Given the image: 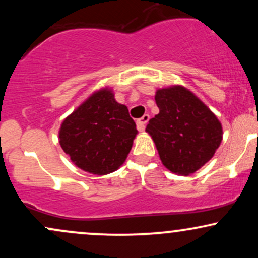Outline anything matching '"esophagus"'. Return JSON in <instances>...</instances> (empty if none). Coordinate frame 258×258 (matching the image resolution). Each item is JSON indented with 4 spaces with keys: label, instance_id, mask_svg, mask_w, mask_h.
I'll return each mask as SVG.
<instances>
[{
    "label": "esophagus",
    "instance_id": "esophagus-1",
    "mask_svg": "<svg viewBox=\"0 0 258 258\" xmlns=\"http://www.w3.org/2000/svg\"><path fill=\"white\" fill-rule=\"evenodd\" d=\"M149 119H150L149 115L146 114V115H143L141 119L137 120V128L139 130V131H143V130L146 128V125H147L148 121H149Z\"/></svg>",
    "mask_w": 258,
    "mask_h": 258
}]
</instances>
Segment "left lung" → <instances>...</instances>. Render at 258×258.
<instances>
[{
	"mask_svg": "<svg viewBox=\"0 0 258 258\" xmlns=\"http://www.w3.org/2000/svg\"><path fill=\"white\" fill-rule=\"evenodd\" d=\"M159 114L149 120L162 164L171 172L194 173L214 156L222 142V126L199 98L180 86L156 92Z\"/></svg>",
	"mask_w": 258,
	"mask_h": 258,
	"instance_id": "obj_1",
	"label": "left lung"
}]
</instances>
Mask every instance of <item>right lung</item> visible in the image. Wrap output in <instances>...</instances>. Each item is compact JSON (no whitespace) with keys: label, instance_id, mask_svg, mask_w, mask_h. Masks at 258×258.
I'll return each instance as SVG.
<instances>
[{"label":"right lung","instance_id":"add662e5","mask_svg":"<svg viewBox=\"0 0 258 258\" xmlns=\"http://www.w3.org/2000/svg\"><path fill=\"white\" fill-rule=\"evenodd\" d=\"M137 135L127 106L111 91L91 96L63 121L59 143L76 166L93 174H108L123 164Z\"/></svg>","mask_w":258,"mask_h":258}]
</instances>
